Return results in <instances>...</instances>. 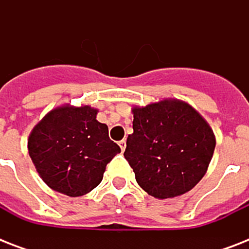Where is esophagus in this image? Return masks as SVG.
Segmentation results:
<instances>
[{
  "label": "esophagus",
  "instance_id": "obj_1",
  "mask_svg": "<svg viewBox=\"0 0 249 249\" xmlns=\"http://www.w3.org/2000/svg\"><path fill=\"white\" fill-rule=\"evenodd\" d=\"M119 146H120L121 151H124L125 147H126V141H125V140L120 141V142H119Z\"/></svg>",
  "mask_w": 249,
  "mask_h": 249
}]
</instances>
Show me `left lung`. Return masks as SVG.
I'll return each mask as SVG.
<instances>
[{"instance_id":"left-lung-1","label":"left lung","mask_w":249,"mask_h":249,"mask_svg":"<svg viewBox=\"0 0 249 249\" xmlns=\"http://www.w3.org/2000/svg\"><path fill=\"white\" fill-rule=\"evenodd\" d=\"M132 111L133 133L124 156L137 183L158 199L190 191L205 174L216 147L208 123L178 99H163Z\"/></svg>"}]
</instances>
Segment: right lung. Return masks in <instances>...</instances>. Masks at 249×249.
Masks as SVG:
<instances>
[{
  "label": "right lung",
  "instance_id": "right-lung-1",
  "mask_svg": "<svg viewBox=\"0 0 249 249\" xmlns=\"http://www.w3.org/2000/svg\"><path fill=\"white\" fill-rule=\"evenodd\" d=\"M97 112L90 106H60L31 132L29 156L50 189L83 196L101 183L106 165L121 151Z\"/></svg>",
  "mask_w": 249,
  "mask_h": 249
}]
</instances>
